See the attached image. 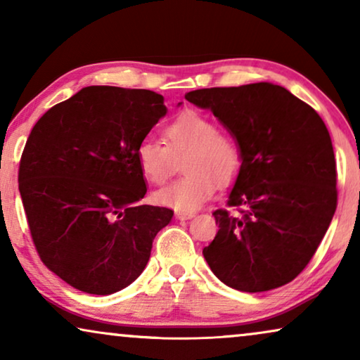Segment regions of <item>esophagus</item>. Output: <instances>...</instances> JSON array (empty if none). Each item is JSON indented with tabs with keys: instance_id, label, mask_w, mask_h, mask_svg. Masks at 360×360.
Instances as JSON below:
<instances>
[{
	"instance_id": "1",
	"label": "esophagus",
	"mask_w": 360,
	"mask_h": 360,
	"mask_svg": "<svg viewBox=\"0 0 360 360\" xmlns=\"http://www.w3.org/2000/svg\"><path fill=\"white\" fill-rule=\"evenodd\" d=\"M175 216H176V219L186 221V219L195 218V213H193V211H176Z\"/></svg>"
}]
</instances>
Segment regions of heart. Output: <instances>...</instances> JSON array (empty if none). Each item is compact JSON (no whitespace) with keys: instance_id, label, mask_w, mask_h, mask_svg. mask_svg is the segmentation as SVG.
<instances>
[{"instance_id":"1","label":"heart","mask_w":360,"mask_h":360,"mask_svg":"<svg viewBox=\"0 0 360 360\" xmlns=\"http://www.w3.org/2000/svg\"><path fill=\"white\" fill-rule=\"evenodd\" d=\"M165 143L144 139L136 149L137 165L150 184H164L174 175L176 159H184L186 175L155 193L160 205L179 211H196L216 190V181L226 185L238 176L243 164L240 149L233 137L218 132L208 116L185 111L164 129Z\"/></svg>"}]
</instances>
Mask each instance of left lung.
I'll return each instance as SVG.
<instances>
[{
	"label": "left lung",
	"mask_w": 360,
	"mask_h": 360,
	"mask_svg": "<svg viewBox=\"0 0 360 360\" xmlns=\"http://www.w3.org/2000/svg\"><path fill=\"white\" fill-rule=\"evenodd\" d=\"M238 142L243 164L218 234L203 255L221 282L267 292L292 282L316 252L336 211V160L316 111L269 82L188 91Z\"/></svg>",
	"instance_id": "obj_1"
}]
</instances>
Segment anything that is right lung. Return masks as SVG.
Listing matches in <instances>:
<instances>
[{
	"label": "right lung",
	"instance_id": "right-lung-1",
	"mask_svg": "<svg viewBox=\"0 0 360 360\" xmlns=\"http://www.w3.org/2000/svg\"><path fill=\"white\" fill-rule=\"evenodd\" d=\"M165 115L155 91L85 86L32 127L19 193L42 262L73 288H126L172 221V210L139 203L147 185L136 159L139 142Z\"/></svg>",
	"mask_w": 360,
	"mask_h": 360
}]
</instances>
